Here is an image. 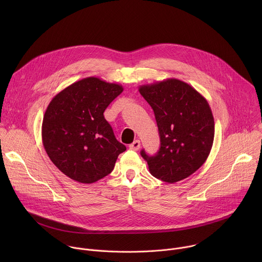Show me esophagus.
<instances>
[{"label":"esophagus","mask_w":262,"mask_h":262,"mask_svg":"<svg viewBox=\"0 0 262 262\" xmlns=\"http://www.w3.org/2000/svg\"><path fill=\"white\" fill-rule=\"evenodd\" d=\"M140 146H141L140 141H139V140H136V141H134L128 147H129V149H132V150H139Z\"/></svg>","instance_id":"esophagus-1"}]
</instances>
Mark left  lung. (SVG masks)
<instances>
[{"label":"left lung","instance_id":"obj_1","mask_svg":"<svg viewBox=\"0 0 262 262\" xmlns=\"http://www.w3.org/2000/svg\"><path fill=\"white\" fill-rule=\"evenodd\" d=\"M155 112L161 138L156 156L141 151L152 176L174 183L195 173L207 160L214 120L207 100L192 86L167 79L139 87Z\"/></svg>","mask_w":262,"mask_h":262}]
</instances>
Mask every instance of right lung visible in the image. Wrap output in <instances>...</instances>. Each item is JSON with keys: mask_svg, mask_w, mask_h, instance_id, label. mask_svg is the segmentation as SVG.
Returning <instances> with one entry per match:
<instances>
[{"mask_svg": "<svg viewBox=\"0 0 262 262\" xmlns=\"http://www.w3.org/2000/svg\"><path fill=\"white\" fill-rule=\"evenodd\" d=\"M122 91L119 84L89 77L60 91L48 105L42 144L54 165L72 180L89 184L103 178L126 150L103 116Z\"/></svg>", "mask_w": 262, "mask_h": 262, "instance_id": "right-lung-1", "label": "right lung"}]
</instances>
